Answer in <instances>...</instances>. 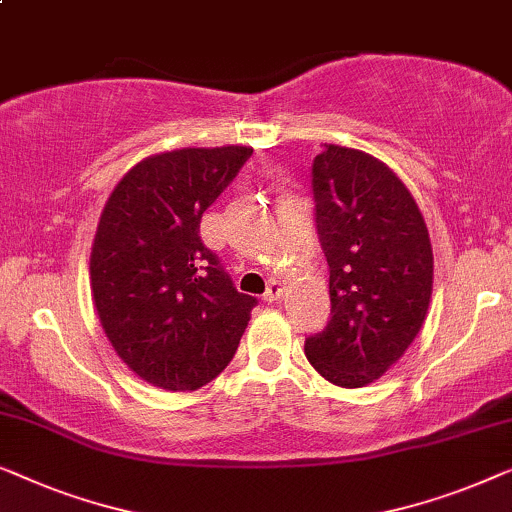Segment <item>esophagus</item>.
Here are the masks:
<instances>
[{
	"mask_svg": "<svg viewBox=\"0 0 512 512\" xmlns=\"http://www.w3.org/2000/svg\"><path fill=\"white\" fill-rule=\"evenodd\" d=\"M283 285L278 283V280H271V285L266 287V292H264V301L266 304H276V301L283 297Z\"/></svg>",
	"mask_w": 512,
	"mask_h": 512,
	"instance_id": "1",
	"label": "esophagus"
}]
</instances>
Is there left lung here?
Masks as SVG:
<instances>
[{"instance_id": "1", "label": "left lung", "mask_w": 512, "mask_h": 512, "mask_svg": "<svg viewBox=\"0 0 512 512\" xmlns=\"http://www.w3.org/2000/svg\"><path fill=\"white\" fill-rule=\"evenodd\" d=\"M313 197L331 318L304 350L322 378L352 390L378 380L415 341L434 253L413 194L369 153L325 143L313 160Z\"/></svg>"}]
</instances>
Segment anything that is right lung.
Here are the masks:
<instances>
[{
    "label": "right lung",
    "mask_w": 512,
    "mask_h": 512,
    "mask_svg": "<svg viewBox=\"0 0 512 512\" xmlns=\"http://www.w3.org/2000/svg\"><path fill=\"white\" fill-rule=\"evenodd\" d=\"M253 155L178 148L113 187L90 253V287L118 357L146 383L192 392L232 362L255 297L236 290L199 236L201 215Z\"/></svg>",
    "instance_id": "obj_1"
}]
</instances>
